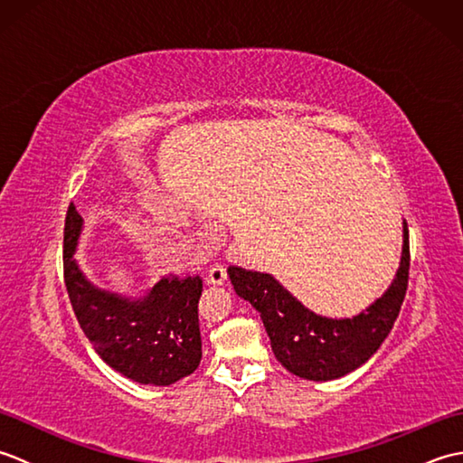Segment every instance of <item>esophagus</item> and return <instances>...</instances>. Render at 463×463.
<instances>
[{"mask_svg":"<svg viewBox=\"0 0 463 463\" xmlns=\"http://www.w3.org/2000/svg\"><path fill=\"white\" fill-rule=\"evenodd\" d=\"M226 279V269L222 267V264H213V267L209 269V274H206V280H209V284H222Z\"/></svg>","mask_w":463,"mask_h":463,"instance_id":"34e87169","label":"esophagus"}]
</instances>
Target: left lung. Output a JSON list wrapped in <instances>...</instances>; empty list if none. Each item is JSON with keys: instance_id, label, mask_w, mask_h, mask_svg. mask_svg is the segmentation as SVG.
<instances>
[{"instance_id": "8db88e82", "label": "left lung", "mask_w": 463, "mask_h": 463, "mask_svg": "<svg viewBox=\"0 0 463 463\" xmlns=\"http://www.w3.org/2000/svg\"><path fill=\"white\" fill-rule=\"evenodd\" d=\"M83 229L69 204L63 234V277L73 312L105 364L139 383L169 386L199 368L201 277H163L141 298L101 290L73 259Z\"/></svg>"}]
</instances>
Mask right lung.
I'll return each instance as SVG.
<instances>
[{"instance_id": "1", "label": "right lung", "mask_w": 463, "mask_h": 463, "mask_svg": "<svg viewBox=\"0 0 463 463\" xmlns=\"http://www.w3.org/2000/svg\"><path fill=\"white\" fill-rule=\"evenodd\" d=\"M226 272L234 292L259 310L274 356L284 368L304 380H336L368 362L394 326L408 288V222L404 221V249L394 282L354 318L318 317L270 274L241 267H229Z\"/></svg>"}]
</instances>
